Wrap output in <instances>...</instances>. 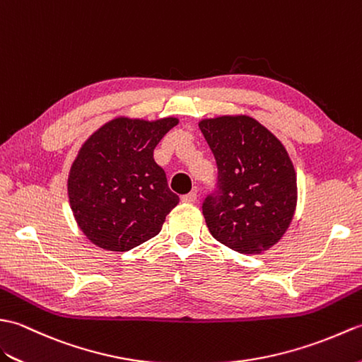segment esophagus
<instances>
[{
  "mask_svg": "<svg viewBox=\"0 0 362 362\" xmlns=\"http://www.w3.org/2000/svg\"><path fill=\"white\" fill-rule=\"evenodd\" d=\"M181 199L184 203H195L197 202V192H189V194L182 195Z\"/></svg>",
  "mask_w": 362,
  "mask_h": 362,
  "instance_id": "1",
  "label": "esophagus"
}]
</instances>
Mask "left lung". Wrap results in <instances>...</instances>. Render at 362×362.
Returning <instances> with one entry per match:
<instances>
[{"label": "left lung", "instance_id": "left-lung-1", "mask_svg": "<svg viewBox=\"0 0 362 362\" xmlns=\"http://www.w3.org/2000/svg\"><path fill=\"white\" fill-rule=\"evenodd\" d=\"M199 130L218 168L202 204L209 230L240 254L267 251L285 234L296 209V172L285 147L249 116L204 119Z\"/></svg>", "mask_w": 362, "mask_h": 362}]
</instances>
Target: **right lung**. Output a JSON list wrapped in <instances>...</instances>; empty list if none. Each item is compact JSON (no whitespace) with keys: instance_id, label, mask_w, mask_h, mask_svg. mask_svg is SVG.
<instances>
[{"instance_id":"1","label":"right lung","mask_w":362,"mask_h":362,"mask_svg":"<svg viewBox=\"0 0 362 362\" xmlns=\"http://www.w3.org/2000/svg\"><path fill=\"white\" fill-rule=\"evenodd\" d=\"M178 119L117 117L99 128L71 167L68 195L83 234L108 251L125 252L159 234L180 203L153 150Z\"/></svg>"}]
</instances>
